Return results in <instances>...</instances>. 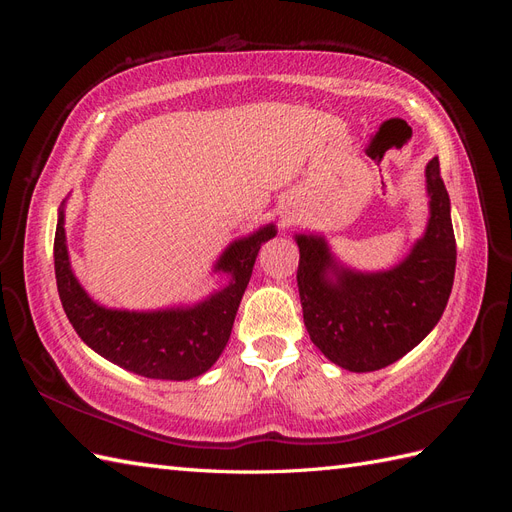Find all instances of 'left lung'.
Returning <instances> with one entry per match:
<instances>
[{
    "mask_svg": "<svg viewBox=\"0 0 512 512\" xmlns=\"http://www.w3.org/2000/svg\"><path fill=\"white\" fill-rule=\"evenodd\" d=\"M425 235L389 271L344 267L322 235H297L305 329L327 359L348 371H376L418 346L442 318L455 280L457 245L440 162L427 168Z\"/></svg>",
    "mask_w": 512,
    "mask_h": 512,
    "instance_id": "left-lung-1",
    "label": "left lung"
}]
</instances>
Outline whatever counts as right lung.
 Masks as SVG:
<instances>
[{
	"label": "right lung",
	"instance_id": "add662e5",
	"mask_svg": "<svg viewBox=\"0 0 512 512\" xmlns=\"http://www.w3.org/2000/svg\"><path fill=\"white\" fill-rule=\"evenodd\" d=\"M64 222L61 205L53 256L59 299L70 324L106 361L153 380H190L205 374L220 359L260 245L277 232L273 224H267L250 237L232 241L215 262V271L228 273L230 282L205 301L192 307L128 312L108 309L83 290L70 265Z\"/></svg>",
	"mask_w": 512,
	"mask_h": 512
}]
</instances>
